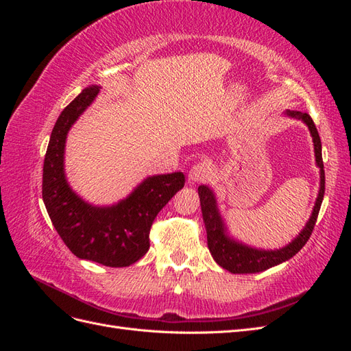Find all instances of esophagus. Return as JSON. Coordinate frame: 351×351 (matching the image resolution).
Returning a JSON list of instances; mask_svg holds the SVG:
<instances>
[{
    "label": "esophagus",
    "instance_id": "1",
    "mask_svg": "<svg viewBox=\"0 0 351 351\" xmlns=\"http://www.w3.org/2000/svg\"><path fill=\"white\" fill-rule=\"evenodd\" d=\"M212 176H214V167H212V164L208 161H202L190 168L189 183L195 184V183L205 182V180H209Z\"/></svg>",
    "mask_w": 351,
    "mask_h": 351
}]
</instances>
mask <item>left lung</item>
I'll return each instance as SVG.
<instances>
[{"instance_id":"obj_1","label":"left lung","mask_w":351,"mask_h":351,"mask_svg":"<svg viewBox=\"0 0 351 351\" xmlns=\"http://www.w3.org/2000/svg\"><path fill=\"white\" fill-rule=\"evenodd\" d=\"M284 114L287 117H290V119L303 121L307 125V129H309L312 141H313V147H315L316 165L319 167V177H321L319 192H317L312 215L309 221L306 222L304 228L299 232V236H295L289 244H287V246L281 249H274V250L258 249V247L249 246V244H244L228 234L224 218H222L219 214L214 190L208 187L206 184H202L197 187L199 197H200L202 217H204L205 228H206L209 252L219 267L230 271L231 274L262 272L265 269L275 267V265H280L285 261L291 259L295 253H299V250L304 246L307 240H309L312 230L315 227L317 214H319V209L324 200V193H325V171H324V162H322V143H321L319 133H317L316 125L309 114L300 112V111H289V110H287Z\"/></svg>"}]
</instances>
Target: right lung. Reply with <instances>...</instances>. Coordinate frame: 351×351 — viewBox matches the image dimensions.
I'll return each mask as SVG.
<instances>
[{
  "instance_id": "add662e5",
  "label": "right lung",
  "mask_w": 351,
  "mask_h": 351,
  "mask_svg": "<svg viewBox=\"0 0 351 351\" xmlns=\"http://www.w3.org/2000/svg\"><path fill=\"white\" fill-rule=\"evenodd\" d=\"M99 89L98 84L83 89L60 114L44 161L42 199L52 226L73 254L105 267L123 268L149 250L152 222L184 187V174L177 171L146 177L129 196L108 206L89 204L74 192L64 169L67 134L98 97Z\"/></svg>"
}]
</instances>
